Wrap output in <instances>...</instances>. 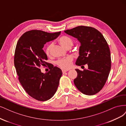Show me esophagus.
Returning <instances> with one entry per match:
<instances>
[{
    "label": "esophagus",
    "mask_w": 126,
    "mask_h": 126,
    "mask_svg": "<svg viewBox=\"0 0 126 126\" xmlns=\"http://www.w3.org/2000/svg\"><path fill=\"white\" fill-rule=\"evenodd\" d=\"M67 71H68L67 70H62V73H63L64 74V73H65L66 72H67Z\"/></svg>",
    "instance_id": "34e87169"
}]
</instances>
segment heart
<instances>
[{"instance_id": "obj_1", "label": "heart", "mask_w": 126, "mask_h": 126, "mask_svg": "<svg viewBox=\"0 0 126 126\" xmlns=\"http://www.w3.org/2000/svg\"><path fill=\"white\" fill-rule=\"evenodd\" d=\"M58 41L59 43L63 47L65 48H70L73 45V40L68 36H63L60 38ZM53 46V43H50L48 44L46 48V53L47 56H50L51 55V50L52 47ZM72 61V58L70 56H68L65 59L60 60L57 61L56 63L58 65L63 69L67 70L71 66V64Z\"/></svg>"}]
</instances>
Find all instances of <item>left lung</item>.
Wrapping results in <instances>:
<instances>
[{
    "instance_id": "left-lung-1",
    "label": "left lung",
    "mask_w": 126,
    "mask_h": 126,
    "mask_svg": "<svg viewBox=\"0 0 126 126\" xmlns=\"http://www.w3.org/2000/svg\"><path fill=\"white\" fill-rule=\"evenodd\" d=\"M64 32L80 43L76 65H88L83 71L75 69V86L84 94L94 95L104 87L111 68L110 52L106 40L99 31L90 27L78 26Z\"/></svg>"
}]
</instances>
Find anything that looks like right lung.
<instances>
[{"instance_id": "right-lung-1", "label": "right lung", "mask_w": 126, "mask_h": 126, "mask_svg": "<svg viewBox=\"0 0 126 126\" xmlns=\"http://www.w3.org/2000/svg\"><path fill=\"white\" fill-rule=\"evenodd\" d=\"M61 31L48 33L38 30L25 32L16 46L14 64L19 80L24 90L30 96L39 101L50 99L55 94L62 75L60 68L50 65V70L43 73L39 67L48 63L44 44L52 41Z\"/></svg>"}]
</instances>
